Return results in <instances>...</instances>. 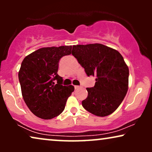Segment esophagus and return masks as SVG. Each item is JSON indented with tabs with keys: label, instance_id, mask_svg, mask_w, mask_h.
Masks as SVG:
<instances>
[{
	"label": "esophagus",
	"instance_id": "obj_1",
	"mask_svg": "<svg viewBox=\"0 0 152 152\" xmlns=\"http://www.w3.org/2000/svg\"><path fill=\"white\" fill-rule=\"evenodd\" d=\"M80 88H81V86H75V89H79Z\"/></svg>",
	"mask_w": 152,
	"mask_h": 152
}]
</instances>
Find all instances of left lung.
<instances>
[{"instance_id":"obj_1","label":"left lung","mask_w":152,"mask_h":152,"mask_svg":"<svg viewBox=\"0 0 152 152\" xmlns=\"http://www.w3.org/2000/svg\"><path fill=\"white\" fill-rule=\"evenodd\" d=\"M72 55L88 77L96 76L95 86L86 88L82 106L93 115L104 117L113 113L128 91L129 68L119 52L100 43L72 46Z\"/></svg>"}]
</instances>
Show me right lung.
Here are the masks:
<instances>
[{
  "label": "right lung",
  "mask_w": 152,
  "mask_h": 152,
  "mask_svg": "<svg viewBox=\"0 0 152 152\" xmlns=\"http://www.w3.org/2000/svg\"><path fill=\"white\" fill-rule=\"evenodd\" d=\"M72 45L42 48L22 61L18 72L22 95L29 109L37 117L52 119L65 109L75 88L72 85L63 86V78L57 71L60 59L70 55Z\"/></svg>",
  "instance_id": "1"
}]
</instances>
